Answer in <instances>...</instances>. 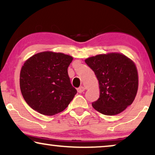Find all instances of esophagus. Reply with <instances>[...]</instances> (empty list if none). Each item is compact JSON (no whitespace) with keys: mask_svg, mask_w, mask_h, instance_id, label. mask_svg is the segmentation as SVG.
<instances>
[{"mask_svg":"<svg viewBox=\"0 0 155 155\" xmlns=\"http://www.w3.org/2000/svg\"><path fill=\"white\" fill-rule=\"evenodd\" d=\"M77 91L79 93H83V92L85 91V88H84V87H81L77 89Z\"/></svg>","mask_w":155,"mask_h":155,"instance_id":"obj_1","label":"esophagus"}]
</instances>
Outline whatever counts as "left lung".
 <instances>
[{
  "mask_svg": "<svg viewBox=\"0 0 155 155\" xmlns=\"http://www.w3.org/2000/svg\"><path fill=\"white\" fill-rule=\"evenodd\" d=\"M99 81V98L94 109L112 116L131 105L138 90L139 77L134 62L121 53L99 54L85 59Z\"/></svg>",
  "mask_w": 155,
  "mask_h": 155,
  "instance_id": "left-lung-1",
  "label": "left lung"
}]
</instances>
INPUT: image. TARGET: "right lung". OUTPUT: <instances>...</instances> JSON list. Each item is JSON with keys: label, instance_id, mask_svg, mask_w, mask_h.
Returning <instances> with one entry per match:
<instances>
[{"label": "right lung", "instance_id": "1", "mask_svg": "<svg viewBox=\"0 0 155 155\" xmlns=\"http://www.w3.org/2000/svg\"><path fill=\"white\" fill-rule=\"evenodd\" d=\"M72 61L69 55L53 51L38 53L25 61L20 72V88L31 108L51 116L68 107L77 93L68 74Z\"/></svg>", "mask_w": 155, "mask_h": 155}]
</instances>
